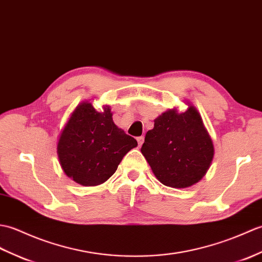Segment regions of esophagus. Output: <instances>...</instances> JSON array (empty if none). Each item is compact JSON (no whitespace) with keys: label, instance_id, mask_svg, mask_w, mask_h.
Masks as SVG:
<instances>
[{"label":"esophagus","instance_id":"1","mask_svg":"<svg viewBox=\"0 0 262 262\" xmlns=\"http://www.w3.org/2000/svg\"><path fill=\"white\" fill-rule=\"evenodd\" d=\"M137 141H138V144L139 146H142V143H143V141H144V137H138L137 138Z\"/></svg>","mask_w":262,"mask_h":262}]
</instances>
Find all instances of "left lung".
Listing matches in <instances>:
<instances>
[{
	"mask_svg": "<svg viewBox=\"0 0 262 262\" xmlns=\"http://www.w3.org/2000/svg\"><path fill=\"white\" fill-rule=\"evenodd\" d=\"M141 152L160 183L173 188L194 185L205 175L214 147L200 113L189 106L184 113L169 110L155 120Z\"/></svg>",
	"mask_w": 262,
	"mask_h": 262,
	"instance_id": "1",
	"label": "left lung"
}]
</instances>
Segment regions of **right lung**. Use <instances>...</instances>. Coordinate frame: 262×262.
<instances>
[{
    "label": "right lung",
    "mask_w": 262,
    "mask_h": 262,
    "mask_svg": "<svg viewBox=\"0 0 262 262\" xmlns=\"http://www.w3.org/2000/svg\"><path fill=\"white\" fill-rule=\"evenodd\" d=\"M137 146L135 138L114 124L111 108L97 112L91 103H83L63 129L57 152L68 177L83 186H96L111 177Z\"/></svg>",
    "instance_id": "obj_1"
}]
</instances>
